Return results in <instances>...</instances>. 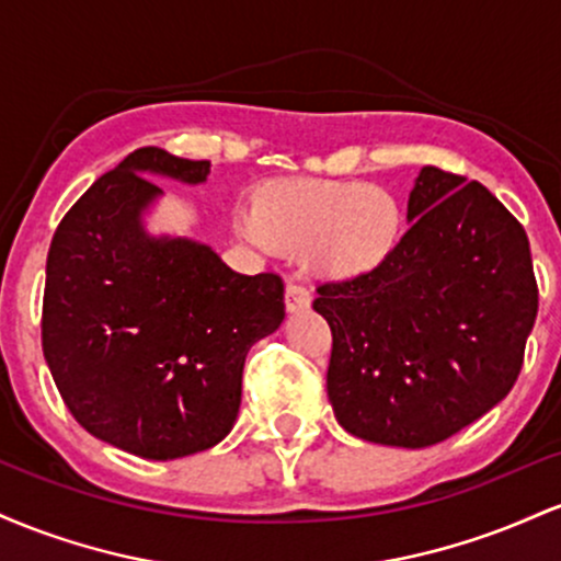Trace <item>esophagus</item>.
<instances>
[{"label":"esophagus","instance_id":"obj_1","mask_svg":"<svg viewBox=\"0 0 561 561\" xmlns=\"http://www.w3.org/2000/svg\"><path fill=\"white\" fill-rule=\"evenodd\" d=\"M285 306L289 313L302 311V308L311 306V293H308V289L302 287L295 276H289L287 285H285Z\"/></svg>","mask_w":561,"mask_h":561}]
</instances>
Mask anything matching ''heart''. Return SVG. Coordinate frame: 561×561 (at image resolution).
<instances>
[{"label": "heart", "mask_w": 561, "mask_h": 561, "mask_svg": "<svg viewBox=\"0 0 561 561\" xmlns=\"http://www.w3.org/2000/svg\"><path fill=\"white\" fill-rule=\"evenodd\" d=\"M237 229L279 253L302 250L313 274L353 279L396 253L405 208L390 186L362 179H282L255 192L253 216L237 218Z\"/></svg>", "instance_id": "1"}]
</instances>
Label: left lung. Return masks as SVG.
Segmentation results:
<instances>
[{"mask_svg": "<svg viewBox=\"0 0 561 561\" xmlns=\"http://www.w3.org/2000/svg\"><path fill=\"white\" fill-rule=\"evenodd\" d=\"M411 227L377 272L317 287L334 416L369 443L424 448L504 401L536 324L523 224L480 182L424 165Z\"/></svg>", "mask_w": 561, "mask_h": 561, "instance_id": "left-lung-1", "label": "left lung"}]
</instances>
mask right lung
Instances as JSON below:
<instances>
[{
	"instance_id": "right-lung-1",
	"label": "right lung",
	"mask_w": 561,
	"mask_h": 561,
	"mask_svg": "<svg viewBox=\"0 0 561 561\" xmlns=\"http://www.w3.org/2000/svg\"><path fill=\"white\" fill-rule=\"evenodd\" d=\"M141 173L205 182L208 160L139 147L62 216L47 255L42 347L73 420L152 461L224 440L250 345L285 319L282 276L231 272L205 244L152 240Z\"/></svg>"
}]
</instances>
